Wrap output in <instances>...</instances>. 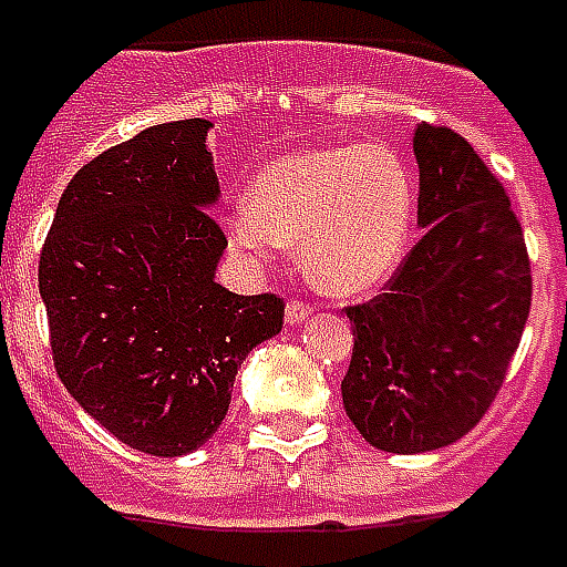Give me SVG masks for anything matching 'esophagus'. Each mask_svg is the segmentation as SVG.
Here are the masks:
<instances>
[{"mask_svg": "<svg viewBox=\"0 0 567 567\" xmlns=\"http://www.w3.org/2000/svg\"><path fill=\"white\" fill-rule=\"evenodd\" d=\"M310 313H313V308H310V305H305V301H289V305H287V322H289V326H299V322H305Z\"/></svg>", "mask_w": 567, "mask_h": 567, "instance_id": "34e87169", "label": "esophagus"}]
</instances>
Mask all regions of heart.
Here are the masks:
<instances>
[{"instance_id":"obj_1","label":"heart","mask_w":567,"mask_h":567,"mask_svg":"<svg viewBox=\"0 0 567 567\" xmlns=\"http://www.w3.org/2000/svg\"><path fill=\"white\" fill-rule=\"evenodd\" d=\"M412 227V185L377 143L292 152L259 169L248 203L227 218L229 241L254 257L280 245L331 296H364L391 278Z\"/></svg>"}]
</instances>
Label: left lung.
<instances>
[{
	"label": "left lung",
	"instance_id": "left-lung-1",
	"mask_svg": "<svg viewBox=\"0 0 567 567\" xmlns=\"http://www.w3.org/2000/svg\"><path fill=\"white\" fill-rule=\"evenodd\" d=\"M424 236L389 289L349 308L340 391L373 449L421 454L466 436L496 398L529 319L532 275L505 187L451 127L419 125Z\"/></svg>",
	"mask_w": 567,
	"mask_h": 567
}]
</instances>
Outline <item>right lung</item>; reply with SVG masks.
I'll return each instance as SVG.
<instances>
[{"label": "right lung", "instance_id": "obj_1", "mask_svg": "<svg viewBox=\"0 0 567 567\" xmlns=\"http://www.w3.org/2000/svg\"><path fill=\"white\" fill-rule=\"evenodd\" d=\"M208 118L140 131L76 169L38 289L68 394L118 442L182 457L227 419L233 382L284 326V299L220 287L227 238Z\"/></svg>", "mask_w": 567, "mask_h": 567}]
</instances>
